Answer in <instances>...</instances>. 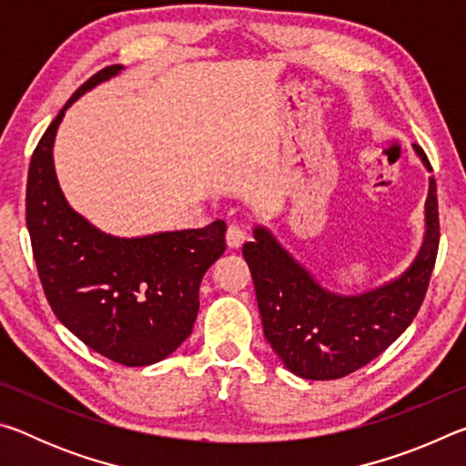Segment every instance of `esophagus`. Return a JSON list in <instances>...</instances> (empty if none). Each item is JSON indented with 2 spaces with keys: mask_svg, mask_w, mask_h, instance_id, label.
<instances>
[{
  "mask_svg": "<svg viewBox=\"0 0 466 466\" xmlns=\"http://www.w3.org/2000/svg\"><path fill=\"white\" fill-rule=\"evenodd\" d=\"M244 240H247V232L240 224H230L226 230V244L230 248H240Z\"/></svg>",
  "mask_w": 466,
  "mask_h": 466,
  "instance_id": "34e87169",
  "label": "esophagus"
}]
</instances>
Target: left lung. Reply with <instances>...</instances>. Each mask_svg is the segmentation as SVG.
<instances>
[{
	"instance_id": "1",
	"label": "left lung",
	"mask_w": 466,
	"mask_h": 466,
	"mask_svg": "<svg viewBox=\"0 0 466 466\" xmlns=\"http://www.w3.org/2000/svg\"><path fill=\"white\" fill-rule=\"evenodd\" d=\"M425 170L431 167L413 144ZM423 242L411 265L382 286L339 294L322 286L265 226L242 247L255 281L265 339L291 374L335 380L356 372L405 333L428 291L440 242L436 180L430 178Z\"/></svg>"
}]
</instances>
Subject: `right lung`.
Listing matches in <instances>:
<instances>
[{
    "instance_id": "obj_1",
    "label": "right lung",
    "mask_w": 466,
    "mask_h": 466,
    "mask_svg": "<svg viewBox=\"0 0 466 466\" xmlns=\"http://www.w3.org/2000/svg\"><path fill=\"white\" fill-rule=\"evenodd\" d=\"M121 72L110 66L94 74L38 141L26 228L57 319L100 356L137 368L168 358L191 335L203 275L226 250V222L127 238L102 232L69 205L53 162L57 129L77 98Z\"/></svg>"
}]
</instances>
